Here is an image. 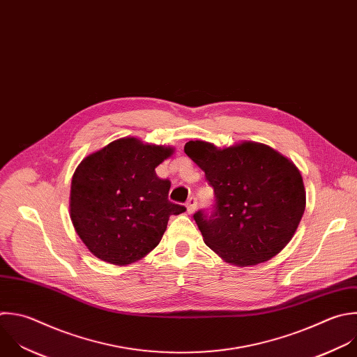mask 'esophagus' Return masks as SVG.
Listing matches in <instances>:
<instances>
[{
    "label": "esophagus",
    "mask_w": 357,
    "mask_h": 357,
    "mask_svg": "<svg viewBox=\"0 0 357 357\" xmlns=\"http://www.w3.org/2000/svg\"><path fill=\"white\" fill-rule=\"evenodd\" d=\"M196 206H197V199L195 196H190L186 202V208H188V213H193L196 210Z\"/></svg>",
    "instance_id": "34e87169"
}]
</instances>
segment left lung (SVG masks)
<instances>
[{
	"instance_id": "obj_1",
	"label": "left lung",
	"mask_w": 357,
	"mask_h": 357,
	"mask_svg": "<svg viewBox=\"0 0 357 357\" xmlns=\"http://www.w3.org/2000/svg\"><path fill=\"white\" fill-rule=\"evenodd\" d=\"M185 153L214 190L211 213L199 210L193 218L218 257L251 266L290 243L305 210L303 178L290 160L254 142L217 149L196 140L185 144Z\"/></svg>"
}]
</instances>
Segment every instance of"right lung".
<instances>
[{
  "instance_id": "right-lung-1",
  "label": "right lung",
  "mask_w": 357,
  "mask_h": 357,
  "mask_svg": "<svg viewBox=\"0 0 357 357\" xmlns=\"http://www.w3.org/2000/svg\"><path fill=\"white\" fill-rule=\"evenodd\" d=\"M172 153V147L125 137L89 154L77 167L70 215L96 258L121 266L140 261L160 244L169 215L186 210L169 202L171 182L155 174Z\"/></svg>"
}]
</instances>
